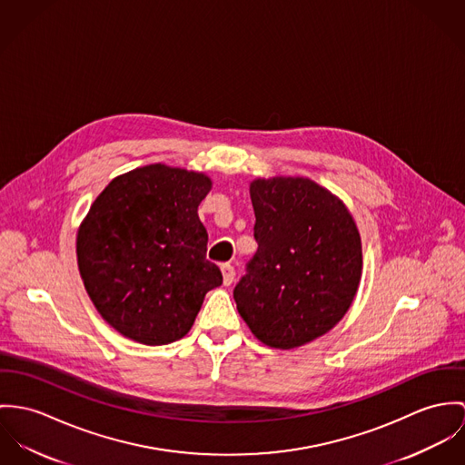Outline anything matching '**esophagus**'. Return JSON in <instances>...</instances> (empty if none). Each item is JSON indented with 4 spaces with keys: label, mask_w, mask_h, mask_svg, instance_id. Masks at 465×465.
<instances>
[{
    "label": "esophagus",
    "mask_w": 465,
    "mask_h": 465,
    "mask_svg": "<svg viewBox=\"0 0 465 465\" xmlns=\"http://www.w3.org/2000/svg\"><path fill=\"white\" fill-rule=\"evenodd\" d=\"M221 272H223V283L232 285L235 280V267L232 263H223Z\"/></svg>",
    "instance_id": "obj_1"
}]
</instances>
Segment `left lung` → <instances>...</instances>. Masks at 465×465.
Instances as JSON below:
<instances>
[{
    "label": "left lung",
    "mask_w": 465,
    "mask_h": 465,
    "mask_svg": "<svg viewBox=\"0 0 465 465\" xmlns=\"http://www.w3.org/2000/svg\"><path fill=\"white\" fill-rule=\"evenodd\" d=\"M257 253L233 300L260 342L294 350L328 333L351 307L361 239L344 202L305 176L250 183Z\"/></svg>",
    "instance_id": "obj_1"
}]
</instances>
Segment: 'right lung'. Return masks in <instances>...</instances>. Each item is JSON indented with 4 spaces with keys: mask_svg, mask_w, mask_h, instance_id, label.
<instances>
[{
    "mask_svg": "<svg viewBox=\"0 0 465 465\" xmlns=\"http://www.w3.org/2000/svg\"><path fill=\"white\" fill-rule=\"evenodd\" d=\"M210 189L205 173L150 163L115 176L82 221L85 291L126 339L162 346L185 337L205 294L223 283L198 215Z\"/></svg>",
    "mask_w": 465,
    "mask_h": 465,
    "instance_id": "right-lung-1",
    "label": "right lung"
}]
</instances>
